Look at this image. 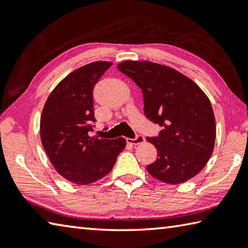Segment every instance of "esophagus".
<instances>
[{"mask_svg": "<svg viewBox=\"0 0 248 248\" xmlns=\"http://www.w3.org/2000/svg\"><path fill=\"white\" fill-rule=\"evenodd\" d=\"M144 141H145V139H144V137H142V136H138L137 138H134V139H127V142L129 144H132V145H139V144H142V143H144Z\"/></svg>", "mask_w": 248, "mask_h": 248, "instance_id": "34e87169", "label": "esophagus"}]
</instances>
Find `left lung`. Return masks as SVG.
<instances>
[{"instance_id":"obj_1","label":"left lung","mask_w":248,"mask_h":248,"mask_svg":"<svg viewBox=\"0 0 248 248\" xmlns=\"http://www.w3.org/2000/svg\"><path fill=\"white\" fill-rule=\"evenodd\" d=\"M117 68L141 89L146 118L163 127L158 137L146 138L157 150L146 170L170 185L195 177L215 149L216 119L208 96L170 66L127 60Z\"/></svg>"}]
</instances>
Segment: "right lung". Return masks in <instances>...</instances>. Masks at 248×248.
<instances>
[{
    "label": "right lung",
    "instance_id": "add662e5",
    "mask_svg": "<svg viewBox=\"0 0 248 248\" xmlns=\"http://www.w3.org/2000/svg\"><path fill=\"white\" fill-rule=\"evenodd\" d=\"M111 62L96 61L66 75L48 96L40 117V139L59 175L77 185L97 182L112 170L124 138L90 136L95 121L93 90Z\"/></svg>",
    "mask_w": 248,
    "mask_h": 248
}]
</instances>
